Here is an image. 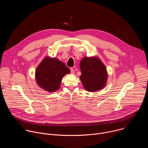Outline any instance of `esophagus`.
<instances>
[{"mask_svg":"<svg viewBox=\"0 0 148 148\" xmlns=\"http://www.w3.org/2000/svg\"><path fill=\"white\" fill-rule=\"evenodd\" d=\"M74 70L73 69V68H71V69H70V73H71V74H74Z\"/></svg>","mask_w":148,"mask_h":148,"instance_id":"1","label":"esophagus"}]
</instances>
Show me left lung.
<instances>
[{"label": "left lung", "mask_w": 148, "mask_h": 148, "mask_svg": "<svg viewBox=\"0 0 148 148\" xmlns=\"http://www.w3.org/2000/svg\"><path fill=\"white\" fill-rule=\"evenodd\" d=\"M80 79L88 91L102 88L106 84L107 73L105 66L97 57H84L80 62Z\"/></svg>", "instance_id": "1"}]
</instances>
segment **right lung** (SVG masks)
Wrapping results in <instances>:
<instances>
[{
    "label": "right lung",
    "instance_id": "right-lung-1",
    "mask_svg": "<svg viewBox=\"0 0 148 148\" xmlns=\"http://www.w3.org/2000/svg\"><path fill=\"white\" fill-rule=\"evenodd\" d=\"M70 69L57 58H45L36 69V79L38 86L49 92L57 91L62 77Z\"/></svg>",
    "mask_w": 148,
    "mask_h": 148
}]
</instances>
